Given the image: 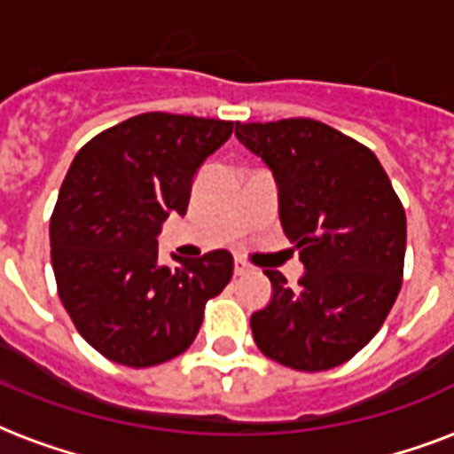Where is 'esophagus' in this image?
Wrapping results in <instances>:
<instances>
[{
  "label": "esophagus",
  "instance_id": "1",
  "mask_svg": "<svg viewBox=\"0 0 454 454\" xmlns=\"http://www.w3.org/2000/svg\"><path fill=\"white\" fill-rule=\"evenodd\" d=\"M249 270H252V266L245 259H240V256H235V276H245Z\"/></svg>",
  "mask_w": 454,
  "mask_h": 454
}]
</instances>
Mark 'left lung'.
I'll use <instances>...</instances> for the list:
<instances>
[{"mask_svg":"<svg viewBox=\"0 0 454 454\" xmlns=\"http://www.w3.org/2000/svg\"><path fill=\"white\" fill-rule=\"evenodd\" d=\"M278 185L285 235L299 249L297 290L278 270L252 313L263 356L301 372L353 358L380 332L403 285L405 209L370 148L306 117L235 124Z\"/></svg>","mask_w":454,"mask_h":454,"instance_id":"obj_1","label":"left lung"}]
</instances>
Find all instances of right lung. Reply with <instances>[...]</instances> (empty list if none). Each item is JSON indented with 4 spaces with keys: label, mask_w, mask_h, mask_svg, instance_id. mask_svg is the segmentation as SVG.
<instances>
[{
    "label": "right lung",
    "mask_w": 454,
    "mask_h": 454,
    "mask_svg": "<svg viewBox=\"0 0 454 454\" xmlns=\"http://www.w3.org/2000/svg\"><path fill=\"white\" fill-rule=\"evenodd\" d=\"M231 134L223 120L145 113L74 155L51 216V266L74 327L106 358L151 367L181 356L233 276L226 249L157 263L162 223L184 216L192 178Z\"/></svg>",
    "instance_id": "right-lung-1"
}]
</instances>
